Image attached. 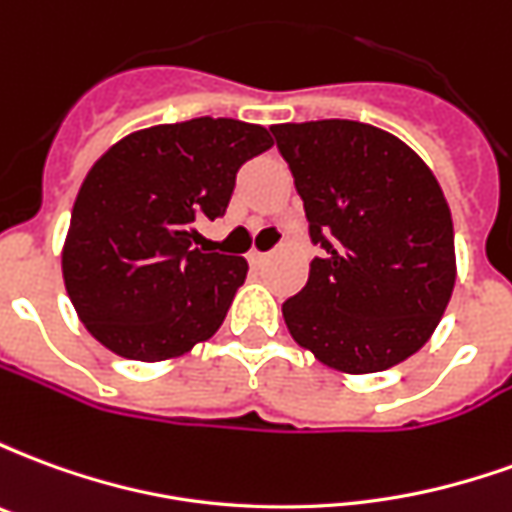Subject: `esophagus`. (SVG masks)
I'll use <instances>...</instances> for the list:
<instances>
[{
  "mask_svg": "<svg viewBox=\"0 0 512 512\" xmlns=\"http://www.w3.org/2000/svg\"><path fill=\"white\" fill-rule=\"evenodd\" d=\"M246 260L252 263V266H263L268 260V252H260V249H252L249 255H246Z\"/></svg>",
  "mask_w": 512,
  "mask_h": 512,
  "instance_id": "esophagus-1",
  "label": "esophagus"
}]
</instances>
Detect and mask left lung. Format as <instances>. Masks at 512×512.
<instances>
[{
  "label": "left lung",
  "mask_w": 512,
  "mask_h": 512,
  "mask_svg": "<svg viewBox=\"0 0 512 512\" xmlns=\"http://www.w3.org/2000/svg\"><path fill=\"white\" fill-rule=\"evenodd\" d=\"M271 134L323 249L282 304L288 332L343 373L400 365L428 343L455 288L439 180L406 142L367 123H282Z\"/></svg>",
  "instance_id": "left-lung-1"
}]
</instances>
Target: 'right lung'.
I'll return each instance as SVG.
<instances>
[{"instance_id":"right-lung-1","label":"right lung","mask_w":512,"mask_h":512,"mask_svg":"<svg viewBox=\"0 0 512 512\" xmlns=\"http://www.w3.org/2000/svg\"><path fill=\"white\" fill-rule=\"evenodd\" d=\"M268 147L263 126L194 117L134 131L95 161L73 202L62 277L98 343L161 362L216 334L249 266L200 246L197 222L224 216L238 169Z\"/></svg>"}]
</instances>
